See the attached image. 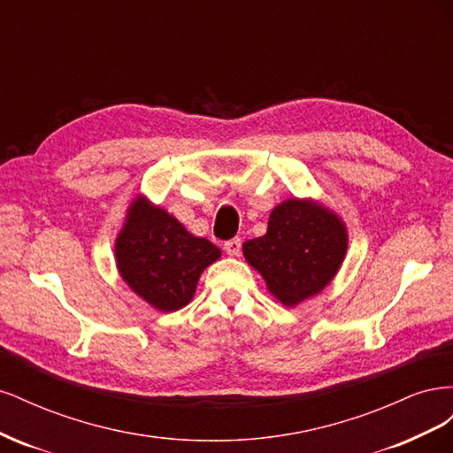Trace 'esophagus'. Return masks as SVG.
<instances>
[{
  "mask_svg": "<svg viewBox=\"0 0 453 453\" xmlns=\"http://www.w3.org/2000/svg\"><path fill=\"white\" fill-rule=\"evenodd\" d=\"M225 251L230 257H238L242 253V240L240 238H232V240L225 242Z\"/></svg>",
  "mask_w": 453,
  "mask_h": 453,
  "instance_id": "obj_1",
  "label": "esophagus"
}]
</instances>
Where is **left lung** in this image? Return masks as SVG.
<instances>
[{"mask_svg": "<svg viewBox=\"0 0 453 453\" xmlns=\"http://www.w3.org/2000/svg\"><path fill=\"white\" fill-rule=\"evenodd\" d=\"M348 250L344 223L310 200H287L270 213L265 236L243 243L270 293L285 306L318 295L334 278Z\"/></svg>", "mask_w": 453, "mask_h": 453, "instance_id": "8db88e82", "label": "left lung"}]
</instances>
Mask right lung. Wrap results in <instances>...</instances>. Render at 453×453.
<instances>
[{"mask_svg":"<svg viewBox=\"0 0 453 453\" xmlns=\"http://www.w3.org/2000/svg\"><path fill=\"white\" fill-rule=\"evenodd\" d=\"M122 280L160 311L183 308L203 268L221 257L210 240L190 234L175 217L135 200L115 245Z\"/></svg>","mask_w":453,"mask_h":453,"instance_id":"right-lung-1","label":"right lung"}]
</instances>
